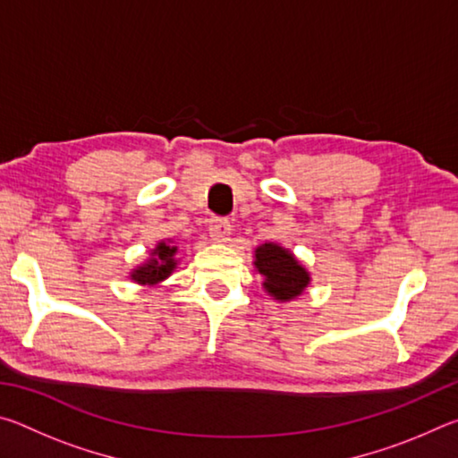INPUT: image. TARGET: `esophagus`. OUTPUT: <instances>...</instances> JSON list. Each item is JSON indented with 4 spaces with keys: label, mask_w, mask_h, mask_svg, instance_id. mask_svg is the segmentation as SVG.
Segmentation results:
<instances>
[{
    "label": "esophagus",
    "mask_w": 458,
    "mask_h": 458,
    "mask_svg": "<svg viewBox=\"0 0 458 458\" xmlns=\"http://www.w3.org/2000/svg\"><path fill=\"white\" fill-rule=\"evenodd\" d=\"M208 230H210V236H212V240H216V242H226V240L232 234L230 222L224 220V218H212Z\"/></svg>",
    "instance_id": "34e87169"
}]
</instances>
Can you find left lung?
Wrapping results in <instances>:
<instances>
[{"instance_id":"8db88e82","label":"left lung","mask_w":458,"mask_h":458,"mask_svg":"<svg viewBox=\"0 0 458 458\" xmlns=\"http://www.w3.org/2000/svg\"><path fill=\"white\" fill-rule=\"evenodd\" d=\"M254 268L262 276V289L278 303L294 301L311 284V273L294 254L276 242L254 248Z\"/></svg>"}]
</instances>
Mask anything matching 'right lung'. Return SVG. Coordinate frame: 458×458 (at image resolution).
Masks as SVG:
<instances>
[{
  "mask_svg": "<svg viewBox=\"0 0 458 458\" xmlns=\"http://www.w3.org/2000/svg\"><path fill=\"white\" fill-rule=\"evenodd\" d=\"M177 254H180V250H177V246H174L172 238L161 240V242L155 244V248H151L149 259L131 270L129 278L143 286H159L165 278L172 276L177 265H180Z\"/></svg>",
  "mask_w": 458,
  "mask_h": 458,
  "instance_id": "add662e5",
  "label": "right lung"
}]
</instances>
